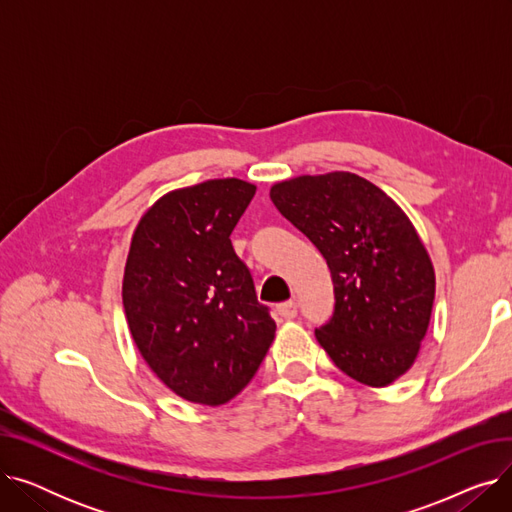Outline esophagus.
Returning a JSON list of instances; mask_svg holds the SVG:
<instances>
[{
    "instance_id": "obj_1",
    "label": "esophagus",
    "mask_w": 512,
    "mask_h": 512,
    "mask_svg": "<svg viewBox=\"0 0 512 512\" xmlns=\"http://www.w3.org/2000/svg\"><path fill=\"white\" fill-rule=\"evenodd\" d=\"M278 313H280L284 319H294V317H297V303L286 301V303L278 305Z\"/></svg>"
}]
</instances>
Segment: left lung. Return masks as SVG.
I'll list each match as a JSON object with an SVG mask.
<instances>
[{
  "label": "left lung",
  "instance_id": "1",
  "mask_svg": "<svg viewBox=\"0 0 512 512\" xmlns=\"http://www.w3.org/2000/svg\"><path fill=\"white\" fill-rule=\"evenodd\" d=\"M270 197L328 261L336 305L315 338L334 365L373 388L405 375L436 297L432 259L407 213L351 172L290 178Z\"/></svg>",
  "mask_w": 512,
  "mask_h": 512
}]
</instances>
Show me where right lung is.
Returning a JSON list of instances; mask_svg holds the SVG:
<instances>
[{
	"label": "right lung",
	"mask_w": 512,
	"mask_h": 512,
	"mask_svg": "<svg viewBox=\"0 0 512 512\" xmlns=\"http://www.w3.org/2000/svg\"><path fill=\"white\" fill-rule=\"evenodd\" d=\"M257 186L207 180L157 199L130 240L122 303L139 353L174 394L220 407L257 373L276 321L230 234Z\"/></svg>",
	"instance_id": "obj_1"
}]
</instances>
